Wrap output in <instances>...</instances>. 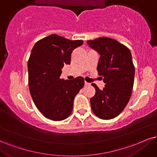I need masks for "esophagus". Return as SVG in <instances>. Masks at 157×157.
<instances>
[{
    "instance_id": "esophagus-1",
    "label": "esophagus",
    "mask_w": 157,
    "mask_h": 157,
    "mask_svg": "<svg viewBox=\"0 0 157 157\" xmlns=\"http://www.w3.org/2000/svg\"><path fill=\"white\" fill-rule=\"evenodd\" d=\"M84 84L86 85V86H90V83H88V82H84Z\"/></svg>"
}]
</instances>
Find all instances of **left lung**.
Returning a JSON list of instances; mask_svg holds the SVG:
<instances>
[{
	"label": "left lung",
	"mask_w": 157,
	"mask_h": 157,
	"mask_svg": "<svg viewBox=\"0 0 157 157\" xmlns=\"http://www.w3.org/2000/svg\"><path fill=\"white\" fill-rule=\"evenodd\" d=\"M86 43L100 55L97 71L105 83L102 90L92 84L96 92L90 99L91 108L100 119H113L124 109L132 94L135 78L132 55L128 48L110 38Z\"/></svg>",
	"instance_id": "8db88e82"
}]
</instances>
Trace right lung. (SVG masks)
I'll return each instance as SVG.
<instances>
[{
    "label": "right lung",
    "instance_id": "1",
    "mask_svg": "<svg viewBox=\"0 0 157 157\" xmlns=\"http://www.w3.org/2000/svg\"><path fill=\"white\" fill-rule=\"evenodd\" d=\"M83 40L52 34L35 44L28 63V84L35 105L46 118L61 121L71 115L73 100L84 85L83 77L60 78L62 68L71 64L72 52Z\"/></svg>",
    "mask_w": 157,
    "mask_h": 157
}]
</instances>
